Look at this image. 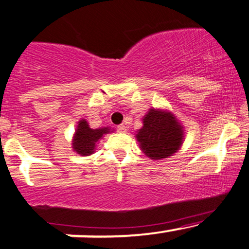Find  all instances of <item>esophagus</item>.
Here are the masks:
<instances>
[{
	"label": "esophagus",
	"instance_id": "obj_1",
	"mask_svg": "<svg viewBox=\"0 0 249 249\" xmlns=\"http://www.w3.org/2000/svg\"><path fill=\"white\" fill-rule=\"evenodd\" d=\"M117 130H118L120 133H126V132H127V127H126V126H125V125H124V124L119 125V126H118V127H117Z\"/></svg>",
	"mask_w": 249,
	"mask_h": 249
}]
</instances>
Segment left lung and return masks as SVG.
<instances>
[{
  "mask_svg": "<svg viewBox=\"0 0 249 249\" xmlns=\"http://www.w3.org/2000/svg\"><path fill=\"white\" fill-rule=\"evenodd\" d=\"M136 138L150 160H165L181 149L184 126L171 111L151 107L143 117V126L137 131Z\"/></svg>",
  "mask_w": 249,
  "mask_h": 249,
  "instance_id": "left-lung-1",
  "label": "left lung"
}]
</instances>
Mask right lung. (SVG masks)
Returning a JSON list of instances; mask_svg holds the SVG:
<instances>
[{"label":"right lung","mask_w":249,"mask_h":249,"mask_svg":"<svg viewBox=\"0 0 249 249\" xmlns=\"http://www.w3.org/2000/svg\"><path fill=\"white\" fill-rule=\"evenodd\" d=\"M113 131L114 130H111V127L108 126L91 129L86 119H80L76 125L74 135H73V151L80 156H89L94 154L98 142L104 137V135H107Z\"/></svg>","instance_id":"add662e5"}]
</instances>
